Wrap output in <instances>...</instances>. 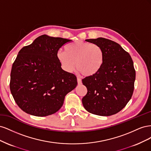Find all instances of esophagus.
<instances>
[{"mask_svg": "<svg viewBox=\"0 0 151 151\" xmlns=\"http://www.w3.org/2000/svg\"><path fill=\"white\" fill-rule=\"evenodd\" d=\"M77 83H78V84H81L82 83V81L80 78H79V77H77Z\"/></svg>", "mask_w": 151, "mask_h": 151, "instance_id": "esophagus-1", "label": "esophagus"}]
</instances>
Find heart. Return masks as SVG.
Here are the masks:
<instances>
[{"label": "heart", "mask_w": 151, "mask_h": 151, "mask_svg": "<svg viewBox=\"0 0 151 151\" xmlns=\"http://www.w3.org/2000/svg\"><path fill=\"white\" fill-rule=\"evenodd\" d=\"M65 50H59L57 56L65 71L71 72L77 66L83 75L92 76L101 69L104 54L98 45L76 41L67 45Z\"/></svg>", "instance_id": "b5f03b06"}]
</instances>
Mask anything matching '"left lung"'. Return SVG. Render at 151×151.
<instances>
[{
  "label": "left lung",
  "instance_id": "1",
  "mask_svg": "<svg viewBox=\"0 0 151 151\" xmlns=\"http://www.w3.org/2000/svg\"><path fill=\"white\" fill-rule=\"evenodd\" d=\"M98 45L104 57L101 69L82 80L88 93L82 102L88 112L111 116L121 111L130 101L134 89L135 70L133 60L120 45L104 38L86 40Z\"/></svg>",
  "mask_w": 151,
  "mask_h": 151
}]
</instances>
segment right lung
Segmentation results:
<instances>
[{"label": "right lung", "instance_id": "right-lung-1", "mask_svg": "<svg viewBox=\"0 0 151 151\" xmlns=\"http://www.w3.org/2000/svg\"><path fill=\"white\" fill-rule=\"evenodd\" d=\"M72 40L43 35L18 53L11 72L10 89L22 111L46 116L61 108L77 85L76 76L63 70L57 54Z\"/></svg>", "mask_w": 151, "mask_h": 151}]
</instances>
